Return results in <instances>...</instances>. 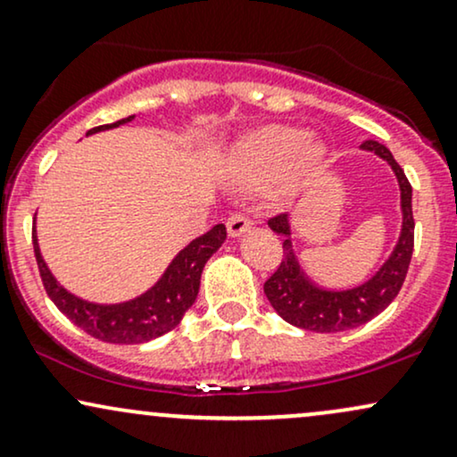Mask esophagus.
Wrapping results in <instances>:
<instances>
[{"label":"esophagus","mask_w":457,"mask_h":457,"mask_svg":"<svg viewBox=\"0 0 457 457\" xmlns=\"http://www.w3.org/2000/svg\"><path fill=\"white\" fill-rule=\"evenodd\" d=\"M251 225H253V221H251V219L246 217V214L236 212V214H232V217L228 219V232H229V236H232V238H238V236H243V234L249 232Z\"/></svg>","instance_id":"esophagus-1"}]
</instances>
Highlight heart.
<instances>
[{"mask_svg": "<svg viewBox=\"0 0 457 457\" xmlns=\"http://www.w3.org/2000/svg\"><path fill=\"white\" fill-rule=\"evenodd\" d=\"M327 145L295 127L269 124L238 141L232 152V167L249 187L275 182L281 195L303 191L322 170Z\"/></svg>", "mask_w": 457, "mask_h": 457, "instance_id": "heart-1", "label": "heart"}]
</instances>
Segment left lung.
I'll return each instance as SVG.
<instances>
[{
    "mask_svg": "<svg viewBox=\"0 0 457 457\" xmlns=\"http://www.w3.org/2000/svg\"><path fill=\"white\" fill-rule=\"evenodd\" d=\"M361 148L374 152L395 171L402 191V234L389 260L380 266L371 279H367L353 290H322L307 279L298 266V260L290 243V221L287 214H277L269 219L272 232L283 234V258L277 269L264 283V295L286 322L313 333H339L370 322L391 305L393 298L402 290L411 266L414 246V219H412V187L406 174L386 145L374 139H367Z\"/></svg>",
    "mask_w": 457,
    "mask_h": 457,
    "instance_id": "left-lung-1",
    "label": "left lung"
}]
</instances>
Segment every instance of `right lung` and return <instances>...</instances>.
<instances>
[{
  "mask_svg": "<svg viewBox=\"0 0 457 457\" xmlns=\"http://www.w3.org/2000/svg\"><path fill=\"white\" fill-rule=\"evenodd\" d=\"M135 115L118 120L113 124H103V127L90 129L86 135L101 133L127 124ZM225 225H214L211 232H206L199 238L188 243L180 253L171 260L162 277L148 292L133 298V301L118 303V305H98V303L83 301L60 286L54 275H51L49 266L40 253L38 238H36V228L31 238H34V253L36 264H38L40 279L55 307L60 309L64 316L75 322L79 328L86 330L92 337L101 339L107 344H144L150 339L161 337V335L170 333L180 324V320L188 312V307L195 303L199 292V279H202V270L206 262L219 246L223 245Z\"/></svg>",
  "mask_w": 457,
  "mask_h": 457,
  "instance_id": "obj_1",
  "label": "right lung"
}]
</instances>
